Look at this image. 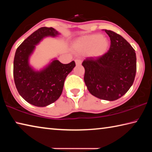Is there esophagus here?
I'll use <instances>...</instances> for the list:
<instances>
[{
  "label": "esophagus",
  "mask_w": 152,
  "mask_h": 152,
  "mask_svg": "<svg viewBox=\"0 0 152 152\" xmlns=\"http://www.w3.org/2000/svg\"><path fill=\"white\" fill-rule=\"evenodd\" d=\"M75 63L76 65H80L81 63H82V61L80 60H78V59H77V60H75Z\"/></svg>",
  "instance_id": "obj_1"
}]
</instances>
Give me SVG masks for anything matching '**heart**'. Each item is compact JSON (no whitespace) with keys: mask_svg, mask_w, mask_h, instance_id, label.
I'll return each instance as SVG.
<instances>
[{"mask_svg":"<svg viewBox=\"0 0 152 152\" xmlns=\"http://www.w3.org/2000/svg\"><path fill=\"white\" fill-rule=\"evenodd\" d=\"M109 45L107 38L103 37L100 34H94L85 36L74 43V48L79 53H87L93 57H101L107 52Z\"/></svg>","mask_w":152,"mask_h":152,"instance_id":"heart-1","label":"heart"}]
</instances>
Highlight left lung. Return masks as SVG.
I'll list each match as a JSON object with an SVG mask.
<instances>
[{
  "label": "left lung",
  "mask_w": 152,
  "mask_h": 152,
  "mask_svg": "<svg viewBox=\"0 0 152 152\" xmlns=\"http://www.w3.org/2000/svg\"><path fill=\"white\" fill-rule=\"evenodd\" d=\"M110 39L108 52L101 57L84 60V80L92 95L100 99L115 101L123 96L134 82L136 54L122 36L105 29Z\"/></svg>",
  "instance_id": "obj_1"
}]
</instances>
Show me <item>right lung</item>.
Segmentation results:
<instances>
[{"label":"right lung","instance_id":"add662e5","mask_svg":"<svg viewBox=\"0 0 152 152\" xmlns=\"http://www.w3.org/2000/svg\"><path fill=\"white\" fill-rule=\"evenodd\" d=\"M60 33L52 27H41L29 36L17 49L13 63L15 84L19 94L27 102L43 107L57 101L63 91L64 81L76 64H63L56 58L39 70L30 65L29 59L36 45L48 37Z\"/></svg>","mask_w":152,"mask_h":152}]
</instances>
